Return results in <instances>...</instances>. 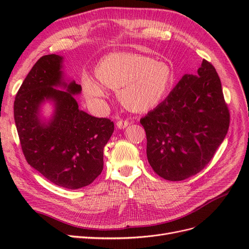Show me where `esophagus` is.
<instances>
[{
  "label": "esophagus",
  "instance_id": "34e87169",
  "mask_svg": "<svg viewBox=\"0 0 249 249\" xmlns=\"http://www.w3.org/2000/svg\"><path fill=\"white\" fill-rule=\"evenodd\" d=\"M130 124V123L127 122V120H118V122L116 123V126L118 127V129H124V127H126L127 125Z\"/></svg>",
  "mask_w": 249,
  "mask_h": 249
}]
</instances>
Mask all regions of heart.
<instances>
[{"instance_id":"obj_1","label":"heart","mask_w":249,"mask_h":249,"mask_svg":"<svg viewBox=\"0 0 249 249\" xmlns=\"http://www.w3.org/2000/svg\"><path fill=\"white\" fill-rule=\"evenodd\" d=\"M94 73L104 87L117 90V99L125 109L136 113L157 107L175 82L170 64L133 53L114 52L104 56ZM100 85L90 77L83 80L85 96L92 105H100L106 95Z\"/></svg>"}]
</instances>
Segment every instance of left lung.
<instances>
[{"label": "left lung", "instance_id": "left-lung-1", "mask_svg": "<svg viewBox=\"0 0 249 249\" xmlns=\"http://www.w3.org/2000/svg\"><path fill=\"white\" fill-rule=\"evenodd\" d=\"M140 124L146 133V156L158 176L183 180L212 159L225 138L230 112L214 66L202 60L196 74L186 73L166 100Z\"/></svg>", "mask_w": 249, "mask_h": 249}]
</instances>
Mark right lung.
Instances as JSON below:
<instances>
[{
	"label": "right lung",
	"instance_id": "obj_1",
	"mask_svg": "<svg viewBox=\"0 0 249 249\" xmlns=\"http://www.w3.org/2000/svg\"><path fill=\"white\" fill-rule=\"evenodd\" d=\"M63 62L52 54L34 64L16 96L14 120L27 162L53 184L74 190L101 175L114 124L79 109L73 95L82 87L65 78ZM46 103L53 107L49 119L42 114Z\"/></svg>",
	"mask_w": 249,
	"mask_h": 249
}]
</instances>
